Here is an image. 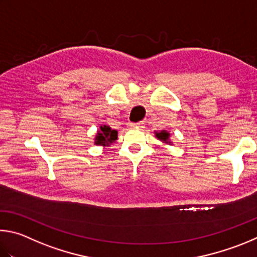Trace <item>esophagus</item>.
<instances>
[{
    "label": "esophagus",
    "instance_id": "esophagus-1",
    "mask_svg": "<svg viewBox=\"0 0 257 257\" xmlns=\"http://www.w3.org/2000/svg\"><path fill=\"white\" fill-rule=\"evenodd\" d=\"M142 124V121H140V123H128V126L130 127H141Z\"/></svg>",
    "mask_w": 257,
    "mask_h": 257
}]
</instances>
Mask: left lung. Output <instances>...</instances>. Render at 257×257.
<instances>
[{"mask_svg":"<svg viewBox=\"0 0 257 257\" xmlns=\"http://www.w3.org/2000/svg\"><path fill=\"white\" fill-rule=\"evenodd\" d=\"M155 136L159 141L163 142L164 145H169V146L173 145V142L170 141V133L168 131H166V130H161L160 132L156 131Z\"/></svg>","mask_w":257,"mask_h":257,"instance_id":"1","label":"left lung"}]
</instances>
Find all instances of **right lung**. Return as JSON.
<instances>
[{
    "instance_id": "add662e5",
    "label": "right lung",
    "mask_w": 257,
    "mask_h": 257,
    "mask_svg": "<svg viewBox=\"0 0 257 257\" xmlns=\"http://www.w3.org/2000/svg\"><path fill=\"white\" fill-rule=\"evenodd\" d=\"M118 133L115 130H111L110 126L108 125H100L97 131L96 137H94V145L109 147L111 143H114L117 140Z\"/></svg>"
}]
</instances>
